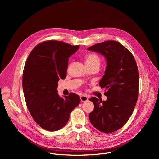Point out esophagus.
<instances>
[{
	"mask_svg": "<svg viewBox=\"0 0 159 159\" xmlns=\"http://www.w3.org/2000/svg\"><path fill=\"white\" fill-rule=\"evenodd\" d=\"M88 100V97L86 95H82V96H80V101H81V102H84L87 101Z\"/></svg>",
	"mask_w": 159,
	"mask_h": 159,
	"instance_id": "34e87169",
	"label": "esophagus"
}]
</instances>
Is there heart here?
<instances>
[{"instance_id":"b5f03b06","label":"heart","mask_w":159,"mask_h":159,"mask_svg":"<svg viewBox=\"0 0 159 159\" xmlns=\"http://www.w3.org/2000/svg\"><path fill=\"white\" fill-rule=\"evenodd\" d=\"M86 64H100V58L95 54H88L86 57Z\"/></svg>"}]
</instances>
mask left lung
Instances as JSON below:
<instances>
[{"label": "left lung", "instance_id": "1", "mask_svg": "<svg viewBox=\"0 0 159 159\" xmlns=\"http://www.w3.org/2000/svg\"><path fill=\"white\" fill-rule=\"evenodd\" d=\"M103 55L106 68L99 85L107 91L106 101L91 97L94 110L89 115L93 126L109 133L120 129L129 120L137 103L139 77L131 53L117 41L109 40L88 48Z\"/></svg>", "mask_w": 159, "mask_h": 159}]
</instances>
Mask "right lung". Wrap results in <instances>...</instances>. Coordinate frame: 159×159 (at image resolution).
I'll list each match as a JSON object with an SVG mask.
<instances>
[{
	"label": "right lung",
	"mask_w": 159,
	"mask_h": 159,
	"mask_svg": "<svg viewBox=\"0 0 159 159\" xmlns=\"http://www.w3.org/2000/svg\"><path fill=\"white\" fill-rule=\"evenodd\" d=\"M79 47L61 41L43 42L33 48L25 64L22 88L26 105L33 119L45 130L62 128L80 102L77 94L61 97L57 90L58 80L66 78L69 58Z\"/></svg>",
	"instance_id": "obj_1"
}]
</instances>
